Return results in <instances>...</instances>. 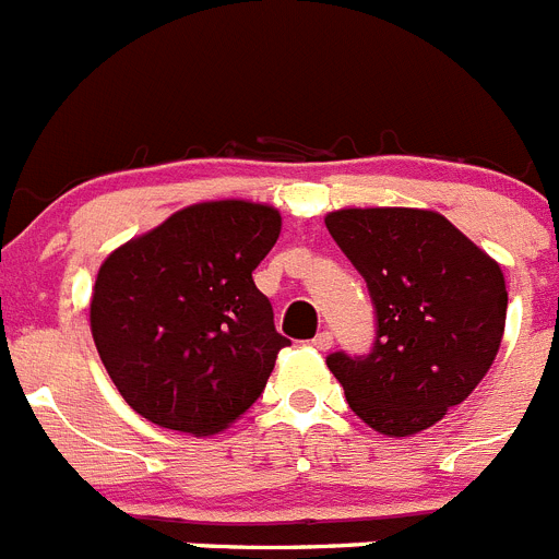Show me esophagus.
<instances>
[{"instance_id":"obj_1","label":"esophagus","mask_w":559,"mask_h":559,"mask_svg":"<svg viewBox=\"0 0 559 559\" xmlns=\"http://www.w3.org/2000/svg\"><path fill=\"white\" fill-rule=\"evenodd\" d=\"M313 347L322 349V353H328V349L333 347V333H330V330H322V333H316Z\"/></svg>"}]
</instances>
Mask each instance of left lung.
<instances>
[{
	"label": "left lung",
	"instance_id": "left-lung-1",
	"mask_svg": "<svg viewBox=\"0 0 559 559\" xmlns=\"http://www.w3.org/2000/svg\"><path fill=\"white\" fill-rule=\"evenodd\" d=\"M324 224L374 308L372 349L328 355L330 372L374 431L433 426L496 360L507 322L501 265L439 212L338 210Z\"/></svg>",
	"mask_w": 559,
	"mask_h": 559
}]
</instances>
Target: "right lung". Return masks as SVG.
Returning a JSON list of instances; mask_svg holds the SVG:
<instances>
[{"label":"right lung","mask_w":559,"mask_h":559,"mask_svg":"<svg viewBox=\"0 0 559 559\" xmlns=\"http://www.w3.org/2000/svg\"><path fill=\"white\" fill-rule=\"evenodd\" d=\"M283 218L251 201H206L106 257L92 335L128 406L162 428L218 433L265 389L276 353L269 296L251 271Z\"/></svg>","instance_id":"obj_1"}]
</instances>
